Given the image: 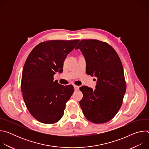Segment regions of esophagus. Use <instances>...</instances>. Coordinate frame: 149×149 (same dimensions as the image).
I'll return each instance as SVG.
<instances>
[{
	"mask_svg": "<svg viewBox=\"0 0 149 149\" xmlns=\"http://www.w3.org/2000/svg\"><path fill=\"white\" fill-rule=\"evenodd\" d=\"M74 90H75V91L78 90L79 88V86H74Z\"/></svg>",
	"mask_w": 149,
	"mask_h": 149,
	"instance_id": "1",
	"label": "esophagus"
}]
</instances>
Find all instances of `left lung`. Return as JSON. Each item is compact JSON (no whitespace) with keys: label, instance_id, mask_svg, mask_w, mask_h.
<instances>
[{"label":"left lung","instance_id":"obj_1","mask_svg":"<svg viewBox=\"0 0 149 149\" xmlns=\"http://www.w3.org/2000/svg\"><path fill=\"white\" fill-rule=\"evenodd\" d=\"M78 49L86 59L87 74L97 78L95 90L87 86L79 88L83 94L81 108L90 121L106 123L120 109L125 93L121 61L110 45L100 40H81L75 48Z\"/></svg>","mask_w":149,"mask_h":149}]
</instances>
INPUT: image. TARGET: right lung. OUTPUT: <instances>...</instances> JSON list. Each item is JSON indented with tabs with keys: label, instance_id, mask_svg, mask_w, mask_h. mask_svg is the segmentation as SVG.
Masks as SVG:
<instances>
[{
	"label": "right lung",
	"instance_id": "right-lung-1",
	"mask_svg": "<svg viewBox=\"0 0 149 149\" xmlns=\"http://www.w3.org/2000/svg\"><path fill=\"white\" fill-rule=\"evenodd\" d=\"M79 40H49L36 45L24 67L21 91L26 107L38 121L45 124L58 121L65 104L72 95V85L54 81L55 72L62 73L63 61Z\"/></svg>",
	"mask_w": 149,
	"mask_h": 149
}]
</instances>
